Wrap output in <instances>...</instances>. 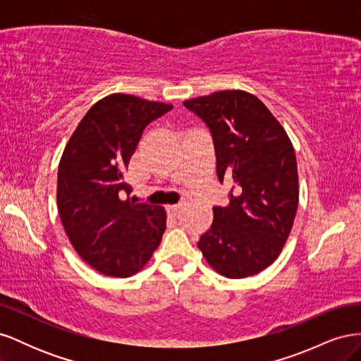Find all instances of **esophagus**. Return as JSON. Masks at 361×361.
Masks as SVG:
<instances>
[{"mask_svg": "<svg viewBox=\"0 0 361 361\" xmlns=\"http://www.w3.org/2000/svg\"><path fill=\"white\" fill-rule=\"evenodd\" d=\"M167 212L171 216H178L179 212H180V204H170V206H167Z\"/></svg>", "mask_w": 361, "mask_h": 361, "instance_id": "obj_1", "label": "esophagus"}]
</instances>
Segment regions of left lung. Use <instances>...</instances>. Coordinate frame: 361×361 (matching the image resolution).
Returning <instances> with one entry per match:
<instances>
[{"instance_id": "8db88e82", "label": "left lung", "mask_w": 361, "mask_h": 361, "mask_svg": "<svg viewBox=\"0 0 361 361\" xmlns=\"http://www.w3.org/2000/svg\"><path fill=\"white\" fill-rule=\"evenodd\" d=\"M209 128L216 176L233 183L214 207L199 248L218 274L244 279L268 268L285 247L298 207V169L290 140L255 94L221 90L185 101Z\"/></svg>"}]
</instances>
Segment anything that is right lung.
I'll return each instance as SVG.
<instances>
[{
	"label": "right lung",
	"mask_w": 361,
	"mask_h": 361,
	"mask_svg": "<svg viewBox=\"0 0 361 361\" xmlns=\"http://www.w3.org/2000/svg\"><path fill=\"white\" fill-rule=\"evenodd\" d=\"M171 108L108 94L87 111L64 147L57 176L60 220L76 253L104 276L137 274L166 231L164 207L130 202L125 174L145 128ZM125 192L128 199L122 201Z\"/></svg>",
	"instance_id": "right-lung-1"
}]
</instances>
